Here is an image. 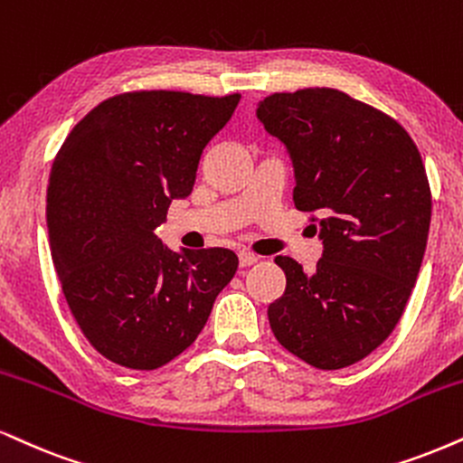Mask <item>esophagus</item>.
I'll return each instance as SVG.
<instances>
[{
	"mask_svg": "<svg viewBox=\"0 0 463 463\" xmlns=\"http://www.w3.org/2000/svg\"><path fill=\"white\" fill-rule=\"evenodd\" d=\"M256 260H259V259H256L251 251H248V250L239 251V267H250V265H254Z\"/></svg>",
	"mask_w": 463,
	"mask_h": 463,
	"instance_id": "obj_1",
	"label": "esophagus"
}]
</instances>
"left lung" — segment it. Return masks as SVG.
<instances>
[{
    "label": "left lung",
    "mask_w": 463,
    "mask_h": 463,
    "mask_svg": "<svg viewBox=\"0 0 463 463\" xmlns=\"http://www.w3.org/2000/svg\"><path fill=\"white\" fill-rule=\"evenodd\" d=\"M256 117L288 151L299 212H318L312 273L275 262L286 290L267 309L278 342L318 370L365 359L400 323L423 262L431 194L420 154L383 110L326 87L273 93Z\"/></svg>",
    "instance_id": "8db88e82"
}]
</instances>
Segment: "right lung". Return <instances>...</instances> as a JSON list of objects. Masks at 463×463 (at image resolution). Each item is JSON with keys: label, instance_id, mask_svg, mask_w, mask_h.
Here are the masks:
<instances>
[{"label": "right lung", "instance_id": "right-lung-1", "mask_svg": "<svg viewBox=\"0 0 463 463\" xmlns=\"http://www.w3.org/2000/svg\"><path fill=\"white\" fill-rule=\"evenodd\" d=\"M239 100L121 93L90 110L52 160V265L80 331L117 365L156 370L192 346L237 271L235 251H173L154 231L175 198L190 196L204 147Z\"/></svg>", "mask_w": 463, "mask_h": 463}]
</instances>
